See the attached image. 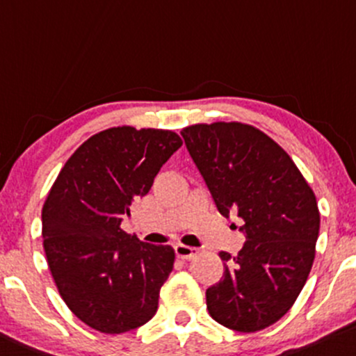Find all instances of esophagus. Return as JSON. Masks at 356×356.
I'll list each match as a JSON object with an SVG mask.
<instances>
[{"instance_id": "esophagus-1", "label": "esophagus", "mask_w": 356, "mask_h": 356, "mask_svg": "<svg viewBox=\"0 0 356 356\" xmlns=\"http://www.w3.org/2000/svg\"><path fill=\"white\" fill-rule=\"evenodd\" d=\"M175 254H177L179 259H186V261H190V259L197 257L198 249H195V247H190V245H183V243H177V245H175Z\"/></svg>"}]
</instances>
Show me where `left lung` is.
Returning <instances> with one entry per match:
<instances>
[{
    "instance_id": "left-lung-1",
    "label": "left lung",
    "mask_w": 356,
    "mask_h": 356,
    "mask_svg": "<svg viewBox=\"0 0 356 356\" xmlns=\"http://www.w3.org/2000/svg\"><path fill=\"white\" fill-rule=\"evenodd\" d=\"M181 136L218 211L243 220L245 243L235 257L220 252L225 270L207 289V309L230 330H264L306 284L319 234L316 197L289 154L252 126L195 124Z\"/></svg>"
}]
</instances>
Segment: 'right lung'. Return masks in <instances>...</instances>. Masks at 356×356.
Returning a JSON list of instances; mask_svg holds the SVG:
<instances>
[{
    "label": "right lung",
    "instance_id": "obj_1",
    "mask_svg": "<svg viewBox=\"0 0 356 356\" xmlns=\"http://www.w3.org/2000/svg\"><path fill=\"white\" fill-rule=\"evenodd\" d=\"M181 145L173 131H101L72 154L45 200L43 247L60 296L101 333H126L156 313L175 250L141 242L121 222Z\"/></svg>",
    "mask_w": 356,
    "mask_h": 356
}]
</instances>
